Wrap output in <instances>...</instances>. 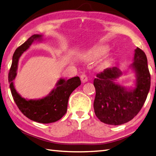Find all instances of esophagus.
Segmentation results:
<instances>
[{
	"label": "esophagus",
	"instance_id": "1",
	"mask_svg": "<svg viewBox=\"0 0 156 156\" xmlns=\"http://www.w3.org/2000/svg\"><path fill=\"white\" fill-rule=\"evenodd\" d=\"M80 78H81V81H82L83 83H85V82H87V81H88V77H87V76L85 74H83V75H81Z\"/></svg>",
	"mask_w": 156,
	"mask_h": 156
}]
</instances>
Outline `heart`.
Segmentation results:
<instances>
[{
  "mask_svg": "<svg viewBox=\"0 0 156 156\" xmlns=\"http://www.w3.org/2000/svg\"><path fill=\"white\" fill-rule=\"evenodd\" d=\"M107 50H108V47L106 45H99L96 47L93 48L91 51H89V57L91 58H93V59L98 58L104 55Z\"/></svg>",
  "mask_w": 156,
  "mask_h": 156,
  "instance_id": "b5f03b06",
  "label": "heart"
}]
</instances>
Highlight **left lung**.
Instances as JSON below:
<instances>
[{"instance_id": "obj_1", "label": "left lung", "mask_w": 156, "mask_h": 156, "mask_svg": "<svg viewBox=\"0 0 156 156\" xmlns=\"http://www.w3.org/2000/svg\"><path fill=\"white\" fill-rule=\"evenodd\" d=\"M129 68L136 73L134 87H126L115 82L123 75L119 68H107L96 75L93 81L96 95L93 108L98 118L109 125L118 126L132 119L146 101L151 79L144 52L137 47Z\"/></svg>"}]
</instances>
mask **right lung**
Returning a JSON list of instances; mask_svg holds the SVG:
<instances>
[{"mask_svg":"<svg viewBox=\"0 0 156 156\" xmlns=\"http://www.w3.org/2000/svg\"><path fill=\"white\" fill-rule=\"evenodd\" d=\"M41 41H43L42 34H33L16 49L9 73V82L14 101L23 115L34 122L50 123L59 120L66 113L69 96L81 85V80L79 77H73L67 81L61 78L55 87L44 98L38 99H27L23 98L16 91L14 85L19 59L33 43Z\"/></svg>","mask_w":156,"mask_h":156,"instance_id":"add662e5","label":"right lung"}]
</instances>
